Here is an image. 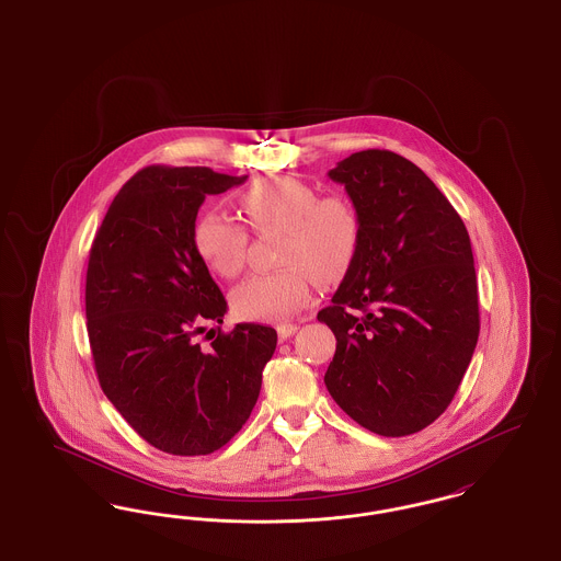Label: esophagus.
Wrapping results in <instances>:
<instances>
[{
  "instance_id": "esophagus-1",
  "label": "esophagus",
  "mask_w": 561,
  "mask_h": 561,
  "mask_svg": "<svg viewBox=\"0 0 561 561\" xmlns=\"http://www.w3.org/2000/svg\"><path fill=\"white\" fill-rule=\"evenodd\" d=\"M296 330H298L296 323H279V325H277V334H279L282 341H288Z\"/></svg>"
}]
</instances>
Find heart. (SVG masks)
<instances>
[{
  "instance_id": "b5f03b06",
  "label": "heart",
  "mask_w": 561,
  "mask_h": 561,
  "mask_svg": "<svg viewBox=\"0 0 561 561\" xmlns=\"http://www.w3.org/2000/svg\"><path fill=\"white\" fill-rule=\"evenodd\" d=\"M248 225L284 231L277 263L282 268L245 279L231 296L243 320L279 321L293 316L321 284L343 279L362 243V220L345 197H320L318 188L293 176L259 181L240 195ZM197 256L220 277H236L245 265L248 231L238 218L208 210L193 227Z\"/></svg>"
}]
</instances>
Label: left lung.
I'll return each mask as SVG.
<instances>
[{
    "mask_svg": "<svg viewBox=\"0 0 561 561\" xmlns=\"http://www.w3.org/2000/svg\"><path fill=\"white\" fill-rule=\"evenodd\" d=\"M328 176L362 220L353 267L318 320L336 336L323 382L362 427L401 437L450 405L480 336L471 240L412 161L368 149Z\"/></svg>",
    "mask_w": 561,
    "mask_h": 561,
    "instance_id": "8db88e82",
    "label": "left lung"
}]
</instances>
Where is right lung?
Returning a JSON list of instances; mask_svg holds the SVG:
<instances>
[{"instance_id": "1", "label": "right lung", "mask_w": 561, "mask_h": 561, "mask_svg": "<svg viewBox=\"0 0 561 561\" xmlns=\"http://www.w3.org/2000/svg\"><path fill=\"white\" fill-rule=\"evenodd\" d=\"M245 179L206 165L142 168L119 188L92 241L85 320L99 382L161 453L222 448L248 421L277 345V332L261 323L227 334L218 328L208 347L197 341L227 313L193 248L197 210L206 195Z\"/></svg>"}]
</instances>
